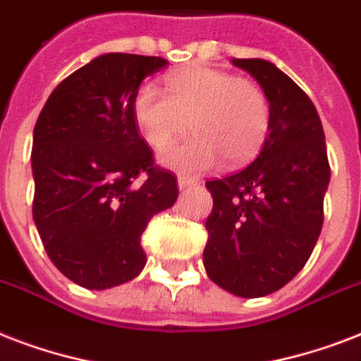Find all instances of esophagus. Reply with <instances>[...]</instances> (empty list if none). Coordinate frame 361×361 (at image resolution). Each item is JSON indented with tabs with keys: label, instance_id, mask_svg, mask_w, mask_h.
I'll return each instance as SVG.
<instances>
[{
	"label": "esophagus",
	"instance_id": "obj_1",
	"mask_svg": "<svg viewBox=\"0 0 361 361\" xmlns=\"http://www.w3.org/2000/svg\"><path fill=\"white\" fill-rule=\"evenodd\" d=\"M178 185H180V189H189V187H197L198 185V180H195V178H189V176H185V174H180V176H178Z\"/></svg>",
	"mask_w": 361,
	"mask_h": 361
}]
</instances>
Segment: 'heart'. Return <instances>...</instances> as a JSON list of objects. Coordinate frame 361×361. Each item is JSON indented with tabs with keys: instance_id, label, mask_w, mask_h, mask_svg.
Here are the masks:
<instances>
[{
	"instance_id": "1",
	"label": "heart",
	"mask_w": 361,
	"mask_h": 361,
	"mask_svg": "<svg viewBox=\"0 0 361 361\" xmlns=\"http://www.w3.org/2000/svg\"><path fill=\"white\" fill-rule=\"evenodd\" d=\"M136 127L153 149H164L189 129L195 136L161 155L163 164L183 174H200L221 159L249 161L269 130V101L257 82L214 67H189L170 75L164 92L152 84L133 99Z\"/></svg>"
}]
</instances>
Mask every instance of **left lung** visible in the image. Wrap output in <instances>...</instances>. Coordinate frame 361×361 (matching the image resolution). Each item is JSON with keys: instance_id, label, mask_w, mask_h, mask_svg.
<instances>
[{"instance_id": "obj_1", "label": "left lung", "mask_w": 361, "mask_h": 361, "mask_svg": "<svg viewBox=\"0 0 361 361\" xmlns=\"http://www.w3.org/2000/svg\"><path fill=\"white\" fill-rule=\"evenodd\" d=\"M269 101V135L258 157L223 180L206 181L204 268L241 298L285 286L311 257L324 223L330 163L319 112L296 82L266 59H232Z\"/></svg>"}]
</instances>
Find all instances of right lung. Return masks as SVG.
Masks as SVG:
<instances>
[{"mask_svg": "<svg viewBox=\"0 0 361 361\" xmlns=\"http://www.w3.org/2000/svg\"><path fill=\"white\" fill-rule=\"evenodd\" d=\"M164 65L155 56L103 54L59 82L37 118L33 221L54 266L90 290L140 274L142 232L180 192L133 116L140 82Z\"/></svg>", "mask_w": 361, "mask_h": 361, "instance_id": "obj_1", "label": "right lung"}]
</instances>
